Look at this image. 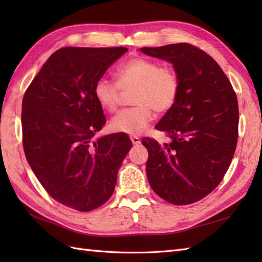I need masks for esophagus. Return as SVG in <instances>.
Listing matches in <instances>:
<instances>
[{
	"label": "esophagus",
	"instance_id": "obj_1",
	"mask_svg": "<svg viewBox=\"0 0 262 262\" xmlns=\"http://www.w3.org/2000/svg\"><path fill=\"white\" fill-rule=\"evenodd\" d=\"M130 141L133 144H134V145H138V144H141L140 137H137V136H130Z\"/></svg>",
	"mask_w": 262,
	"mask_h": 262
}]
</instances>
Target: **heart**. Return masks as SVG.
Segmentation results:
<instances>
[{
  "label": "heart",
  "instance_id": "b5f03b06",
  "mask_svg": "<svg viewBox=\"0 0 262 262\" xmlns=\"http://www.w3.org/2000/svg\"><path fill=\"white\" fill-rule=\"evenodd\" d=\"M118 83L102 76L93 88L94 98L102 109L113 113L120 101V92L136 88L135 107L119 111L110 120V129L128 135H140L153 119V109L165 113L173 107L180 91L177 72L170 66L145 57H136L116 71Z\"/></svg>",
  "mask_w": 262,
  "mask_h": 262
}]
</instances>
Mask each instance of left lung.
I'll return each mask as SVG.
<instances>
[{
  "label": "left lung",
  "mask_w": 262,
  "mask_h": 262,
  "mask_svg": "<svg viewBox=\"0 0 262 262\" xmlns=\"http://www.w3.org/2000/svg\"><path fill=\"white\" fill-rule=\"evenodd\" d=\"M141 52L170 62L180 82L174 105L155 126L170 143L142 140L148 151L149 186L173 205L196 203L220 185L234 155L236 94L214 58L190 43L144 47Z\"/></svg>",
  "instance_id": "obj_1"
}]
</instances>
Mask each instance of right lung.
<instances>
[{
  "mask_svg": "<svg viewBox=\"0 0 262 262\" xmlns=\"http://www.w3.org/2000/svg\"><path fill=\"white\" fill-rule=\"evenodd\" d=\"M126 47H64L32 80L22 100V142L28 163L56 202L79 211L103 205L133 143L117 133L94 141L105 124L96 82Z\"/></svg>",
  "mask_w": 262,
  "mask_h": 262,
  "instance_id": "obj_1",
  "label": "right lung"
}]
</instances>
